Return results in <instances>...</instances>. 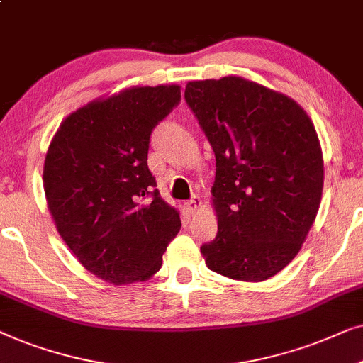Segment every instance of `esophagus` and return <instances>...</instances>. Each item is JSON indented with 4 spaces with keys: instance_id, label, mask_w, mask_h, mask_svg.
Returning <instances> with one entry per match:
<instances>
[{
    "instance_id": "1",
    "label": "esophagus",
    "mask_w": 363,
    "mask_h": 363,
    "mask_svg": "<svg viewBox=\"0 0 363 363\" xmlns=\"http://www.w3.org/2000/svg\"><path fill=\"white\" fill-rule=\"evenodd\" d=\"M201 204H202L201 197L199 196H194L191 201H187L186 206H187V209H189L191 212H196V211L201 209Z\"/></svg>"
}]
</instances>
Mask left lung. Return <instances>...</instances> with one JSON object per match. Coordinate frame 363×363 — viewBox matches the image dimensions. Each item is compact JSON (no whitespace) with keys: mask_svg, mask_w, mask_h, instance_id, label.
Segmentation results:
<instances>
[{"mask_svg":"<svg viewBox=\"0 0 363 363\" xmlns=\"http://www.w3.org/2000/svg\"><path fill=\"white\" fill-rule=\"evenodd\" d=\"M184 96L216 154L217 235L201 254L224 277L262 282L292 262L315 220V128L292 98L240 76L189 81Z\"/></svg>","mask_w":363,"mask_h":363,"instance_id":"1","label":"left lung"}]
</instances>
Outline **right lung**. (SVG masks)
Returning a JSON list of instances; mask_svg holds the SVG:
<instances>
[{
  "instance_id": "right-lung-1",
  "label": "right lung",
  "mask_w": 363,
  "mask_h": 363,
  "mask_svg": "<svg viewBox=\"0 0 363 363\" xmlns=\"http://www.w3.org/2000/svg\"><path fill=\"white\" fill-rule=\"evenodd\" d=\"M181 86H133L76 109L48 147L43 186L56 229L81 265L123 286L151 279L181 229L147 167L151 133Z\"/></svg>"
}]
</instances>
